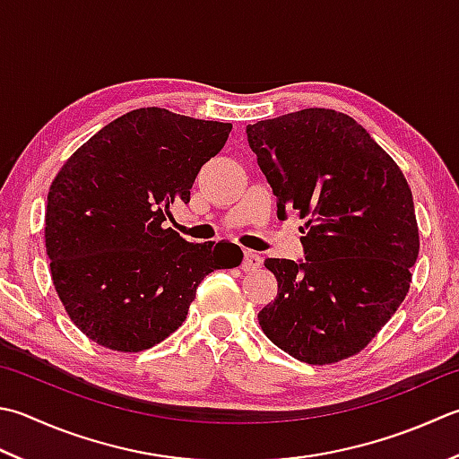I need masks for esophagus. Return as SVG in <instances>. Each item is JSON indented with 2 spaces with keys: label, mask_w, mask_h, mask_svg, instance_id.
I'll use <instances>...</instances> for the list:
<instances>
[{
  "label": "esophagus",
  "mask_w": 459,
  "mask_h": 459,
  "mask_svg": "<svg viewBox=\"0 0 459 459\" xmlns=\"http://www.w3.org/2000/svg\"><path fill=\"white\" fill-rule=\"evenodd\" d=\"M242 271L245 273H255L263 266V258H260L255 250H245V258H242Z\"/></svg>",
  "instance_id": "obj_1"
}]
</instances>
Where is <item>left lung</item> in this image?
<instances>
[{
    "label": "left lung",
    "instance_id": "1",
    "mask_svg": "<svg viewBox=\"0 0 459 459\" xmlns=\"http://www.w3.org/2000/svg\"><path fill=\"white\" fill-rule=\"evenodd\" d=\"M247 137L278 219H307L304 260H264L278 294L258 312L260 328L300 362L358 354L410 290L420 235L406 177L362 125L332 109L258 121Z\"/></svg>",
    "mask_w": 459,
    "mask_h": 459
}]
</instances>
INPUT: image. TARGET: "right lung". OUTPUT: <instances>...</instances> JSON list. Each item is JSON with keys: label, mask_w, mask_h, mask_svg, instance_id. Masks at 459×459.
Returning <instances> with one entry per match:
<instances>
[{"label": "right lung", "mask_w": 459, "mask_h": 459, "mask_svg": "<svg viewBox=\"0 0 459 459\" xmlns=\"http://www.w3.org/2000/svg\"><path fill=\"white\" fill-rule=\"evenodd\" d=\"M230 123L160 107L129 111L83 143L53 178L45 212L51 281L74 325L117 352H141L183 325L206 274L242 263L232 242H186L165 229L191 201Z\"/></svg>", "instance_id": "1"}]
</instances>
